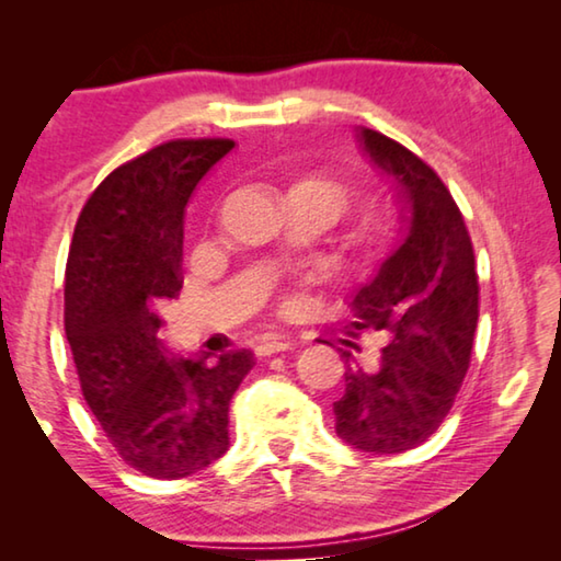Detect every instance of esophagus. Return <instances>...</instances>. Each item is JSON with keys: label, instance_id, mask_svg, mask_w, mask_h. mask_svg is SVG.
I'll return each mask as SVG.
<instances>
[{"label": "esophagus", "instance_id": "34e87169", "mask_svg": "<svg viewBox=\"0 0 561 561\" xmlns=\"http://www.w3.org/2000/svg\"><path fill=\"white\" fill-rule=\"evenodd\" d=\"M289 346H291L289 339L277 336V334H267L260 341L257 351H260V356H272V354H279V351H287Z\"/></svg>", "mask_w": 561, "mask_h": 561}]
</instances>
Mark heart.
I'll return each mask as SVG.
<instances>
[{"mask_svg": "<svg viewBox=\"0 0 561 561\" xmlns=\"http://www.w3.org/2000/svg\"><path fill=\"white\" fill-rule=\"evenodd\" d=\"M309 183H317V185H321V187H327V190H331V193H334L336 197H341V201H344V187H341L339 183H334V180H324V178H309Z\"/></svg>", "mask_w": 561, "mask_h": 561, "instance_id": "heart-1", "label": "heart"}]
</instances>
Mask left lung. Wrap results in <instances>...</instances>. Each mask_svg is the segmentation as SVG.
Masks as SVG:
<instances>
[{"mask_svg": "<svg viewBox=\"0 0 561 561\" xmlns=\"http://www.w3.org/2000/svg\"><path fill=\"white\" fill-rule=\"evenodd\" d=\"M358 144L401 213L383 257L348 299L351 334L383 331L388 344L376 371L346 368L334 415L341 440L391 455L428 440L450 413L470 366L480 287L468 227L438 173L378 130L360 126Z\"/></svg>", "mask_w": 561, "mask_h": 561, "instance_id": "8db88e82", "label": "left lung"}]
</instances>
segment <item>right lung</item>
Here are the masks:
<instances>
[{"instance_id":"add662e5","label":"right lung","mask_w":561,"mask_h":561,"mask_svg":"<svg viewBox=\"0 0 561 561\" xmlns=\"http://www.w3.org/2000/svg\"><path fill=\"white\" fill-rule=\"evenodd\" d=\"M232 148L230 138H178L118 165L83 205L66 260L64 327L83 398L148 478H187L222 458L230 401L254 366L247 348L173 354L150 309L183 287L185 205Z\"/></svg>"}]
</instances>
